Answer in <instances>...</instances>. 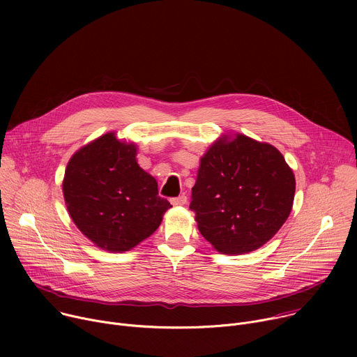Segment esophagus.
<instances>
[{"instance_id": "34e87169", "label": "esophagus", "mask_w": 357, "mask_h": 357, "mask_svg": "<svg viewBox=\"0 0 357 357\" xmlns=\"http://www.w3.org/2000/svg\"><path fill=\"white\" fill-rule=\"evenodd\" d=\"M171 202H172V205H175V206H182L188 202V197L185 195H181L178 197H174Z\"/></svg>"}]
</instances>
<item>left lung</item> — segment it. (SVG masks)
Here are the masks:
<instances>
[{
  "label": "left lung",
  "instance_id": "left-lung-1",
  "mask_svg": "<svg viewBox=\"0 0 357 357\" xmlns=\"http://www.w3.org/2000/svg\"><path fill=\"white\" fill-rule=\"evenodd\" d=\"M294 195L295 178L281 152L237 134L216 141L200 160L189 208L218 251L244 254L281 229Z\"/></svg>",
  "mask_w": 357,
  "mask_h": 357
}]
</instances>
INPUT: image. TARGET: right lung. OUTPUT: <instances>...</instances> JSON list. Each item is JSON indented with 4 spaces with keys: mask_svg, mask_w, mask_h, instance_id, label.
Wrapping results in <instances>:
<instances>
[{
    "mask_svg": "<svg viewBox=\"0 0 357 357\" xmlns=\"http://www.w3.org/2000/svg\"><path fill=\"white\" fill-rule=\"evenodd\" d=\"M137 148L109 132L70 158L63 196L77 229L100 248L128 251L154 233L171 203L142 171Z\"/></svg>",
    "mask_w": 357,
    "mask_h": 357,
    "instance_id": "1",
    "label": "right lung"
}]
</instances>
